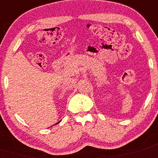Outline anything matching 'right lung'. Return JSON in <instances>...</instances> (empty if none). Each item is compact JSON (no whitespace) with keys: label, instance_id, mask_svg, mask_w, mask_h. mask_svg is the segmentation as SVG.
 Returning a JSON list of instances; mask_svg holds the SVG:
<instances>
[{"label":"right lung","instance_id":"obj_1","mask_svg":"<svg viewBox=\"0 0 158 158\" xmlns=\"http://www.w3.org/2000/svg\"><path fill=\"white\" fill-rule=\"evenodd\" d=\"M59 122H60V121H59ZM59 122H58V123H56V124H58V123H59Z\"/></svg>","mask_w":158,"mask_h":158}]
</instances>
